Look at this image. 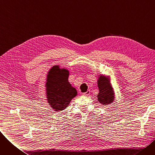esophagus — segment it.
<instances>
[{"label": "esophagus", "instance_id": "esophagus-1", "mask_svg": "<svg viewBox=\"0 0 155 155\" xmlns=\"http://www.w3.org/2000/svg\"><path fill=\"white\" fill-rule=\"evenodd\" d=\"M90 94H91V91H87L86 92L84 93L83 94H84V95H85V96H88V95H90Z\"/></svg>", "mask_w": 155, "mask_h": 155}]
</instances>
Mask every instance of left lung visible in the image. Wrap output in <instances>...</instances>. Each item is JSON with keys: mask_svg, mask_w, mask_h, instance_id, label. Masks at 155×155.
<instances>
[{"mask_svg": "<svg viewBox=\"0 0 155 155\" xmlns=\"http://www.w3.org/2000/svg\"><path fill=\"white\" fill-rule=\"evenodd\" d=\"M97 85L99 92L97 95V99L99 102L104 105H109L114 101V92L110 83V80L103 75L99 76L97 80Z\"/></svg>", "mask_w": 155, "mask_h": 155, "instance_id": "obj_1", "label": "left lung"}]
</instances>
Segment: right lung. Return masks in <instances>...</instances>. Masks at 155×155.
I'll use <instances>...</instances> for the list:
<instances>
[{"label":"right lung","instance_id":"add662e5","mask_svg":"<svg viewBox=\"0 0 155 155\" xmlns=\"http://www.w3.org/2000/svg\"><path fill=\"white\" fill-rule=\"evenodd\" d=\"M46 94L48 103L56 112L66 109L77 95V91L68 82L69 71L60 68L59 65L51 67L46 76Z\"/></svg>","mask_w":155,"mask_h":155}]
</instances>
